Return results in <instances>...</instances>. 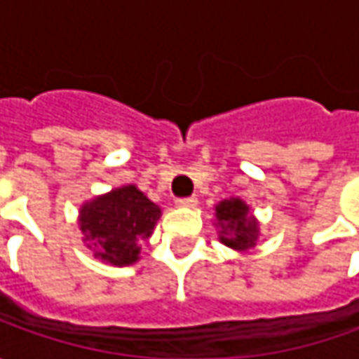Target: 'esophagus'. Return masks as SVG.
<instances>
[{"mask_svg":"<svg viewBox=\"0 0 359 359\" xmlns=\"http://www.w3.org/2000/svg\"><path fill=\"white\" fill-rule=\"evenodd\" d=\"M175 205H177V208H196V205H198V198H196V196H191V198L177 200L175 201Z\"/></svg>","mask_w":359,"mask_h":359,"instance_id":"obj_1","label":"esophagus"}]
</instances>
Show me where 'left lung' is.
Here are the masks:
<instances>
[{"mask_svg": "<svg viewBox=\"0 0 359 359\" xmlns=\"http://www.w3.org/2000/svg\"><path fill=\"white\" fill-rule=\"evenodd\" d=\"M214 226L219 241L236 252H248L257 245L259 222L241 198L231 196L215 205Z\"/></svg>", "mask_w": 359, "mask_h": 359, "instance_id": "8db88e82", "label": "left lung"}]
</instances>
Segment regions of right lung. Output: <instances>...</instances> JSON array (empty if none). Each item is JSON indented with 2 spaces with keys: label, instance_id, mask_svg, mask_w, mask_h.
Listing matches in <instances>:
<instances>
[{
  "label": "right lung",
  "instance_id": "obj_1",
  "mask_svg": "<svg viewBox=\"0 0 359 359\" xmlns=\"http://www.w3.org/2000/svg\"><path fill=\"white\" fill-rule=\"evenodd\" d=\"M161 217V208L149 200L137 186L114 187L111 191L83 201L77 214V226L86 248L109 266H133Z\"/></svg>",
  "mask_w": 359,
  "mask_h": 359
}]
</instances>
